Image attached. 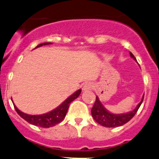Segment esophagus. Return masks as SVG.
I'll list each match as a JSON object with an SVG mask.
<instances>
[{"instance_id":"esophagus-1","label":"esophagus","mask_w":159,"mask_h":159,"mask_svg":"<svg viewBox=\"0 0 159 159\" xmlns=\"http://www.w3.org/2000/svg\"><path fill=\"white\" fill-rule=\"evenodd\" d=\"M83 90L84 91H88V90H91V89H93V84H92L91 82H87L83 85Z\"/></svg>"}]
</instances>
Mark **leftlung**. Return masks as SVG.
I'll return each mask as SVG.
<instances>
[{"label":"left lung","mask_w":159,"mask_h":159,"mask_svg":"<svg viewBox=\"0 0 159 159\" xmlns=\"http://www.w3.org/2000/svg\"><path fill=\"white\" fill-rule=\"evenodd\" d=\"M130 55L134 61H137L135 57L132 54V53L130 52ZM144 96H143L142 99L140 102L139 104L137 106L134 110L130 111V112H127V113H123V114H113L109 112V111L106 110L103 105L102 104L101 102L99 101V98L98 96H96V99H95V104H94L93 107L92 109V115L93 119L98 123L100 125L106 127H120V126L124 125V124H127L128 121H130L135 114L138 112V109L141 106V103H142L143 99H144Z\"/></svg>","instance_id":"left-lung-1"}]
</instances>
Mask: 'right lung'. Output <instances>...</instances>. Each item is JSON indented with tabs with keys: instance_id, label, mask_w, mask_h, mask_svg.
<instances>
[{
	"instance_id": "right-lung-1",
	"label": "right lung",
	"mask_w": 159,
	"mask_h": 159,
	"mask_svg": "<svg viewBox=\"0 0 159 159\" xmlns=\"http://www.w3.org/2000/svg\"><path fill=\"white\" fill-rule=\"evenodd\" d=\"M49 44L52 43H41L37 46L35 48L42 47L43 45H49ZM81 92V89H79V90L75 92L74 94H72L70 96H69L64 102L61 103L56 109L47 112V113L42 114V115H29V114L24 113L21 111H20L15 106V104H14V106H15V110L18 112V115L21 118L24 119L25 120L27 121L28 123L32 124V125L43 127V128H49V127H53L56 124H60L64 120L66 114H67V109H68L70 102L79 96Z\"/></svg>"
}]
</instances>
